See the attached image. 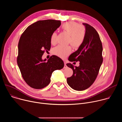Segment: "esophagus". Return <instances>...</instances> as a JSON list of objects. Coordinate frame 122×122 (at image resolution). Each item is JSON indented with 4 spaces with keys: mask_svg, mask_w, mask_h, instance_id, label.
I'll return each mask as SVG.
<instances>
[{
    "mask_svg": "<svg viewBox=\"0 0 122 122\" xmlns=\"http://www.w3.org/2000/svg\"><path fill=\"white\" fill-rule=\"evenodd\" d=\"M64 64H65V65H64V68H66L67 67V66H66V62H64Z\"/></svg>",
    "mask_w": 122,
    "mask_h": 122,
    "instance_id": "1",
    "label": "esophagus"
}]
</instances>
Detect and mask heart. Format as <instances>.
Instances as JSON below:
<instances>
[{
	"mask_svg": "<svg viewBox=\"0 0 122 122\" xmlns=\"http://www.w3.org/2000/svg\"><path fill=\"white\" fill-rule=\"evenodd\" d=\"M64 32L69 35L68 43L75 49L79 48L83 43L85 38V28L82 25L74 22H69L64 23L62 26ZM57 34L54 32L51 36V42L55 44L56 43ZM71 47L69 46H64L58 45L54 49V54L62 58H65L71 52Z\"/></svg>",
	"mask_w": 122,
	"mask_h": 122,
	"instance_id": "b5f03b06",
	"label": "heart"
}]
</instances>
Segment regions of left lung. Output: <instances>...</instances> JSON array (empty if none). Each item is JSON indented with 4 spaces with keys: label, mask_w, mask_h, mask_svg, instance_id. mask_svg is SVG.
<instances>
[{
    "label": "left lung",
    "mask_w": 122,
    "mask_h": 122,
    "mask_svg": "<svg viewBox=\"0 0 122 122\" xmlns=\"http://www.w3.org/2000/svg\"><path fill=\"white\" fill-rule=\"evenodd\" d=\"M85 28V38L82 44L68 57L71 62H80L79 66L71 63L66 66L73 70V75L67 78L71 88L82 91L89 88L95 81L103 62L102 45L96 29L87 24L83 23Z\"/></svg>",
    "instance_id": "obj_1"
}]
</instances>
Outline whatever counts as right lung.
Here are the masks:
<instances>
[{"instance_id": "obj_1", "label": "right lung", "mask_w": 122, "mask_h": 122, "mask_svg": "<svg viewBox=\"0 0 122 122\" xmlns=\"http://www.w3.org/2000/svg\"><path fill=\"white\" fill-rule=\"evenodd\" d=\"M55 20L39 21L25 30L18 43L17 64L26 83L35 89H42L50 82L55 71L63 68V61L56 56L42 59L45 50L50 51L51 36L61 25Z\"/></svg>"}]
</instances>
